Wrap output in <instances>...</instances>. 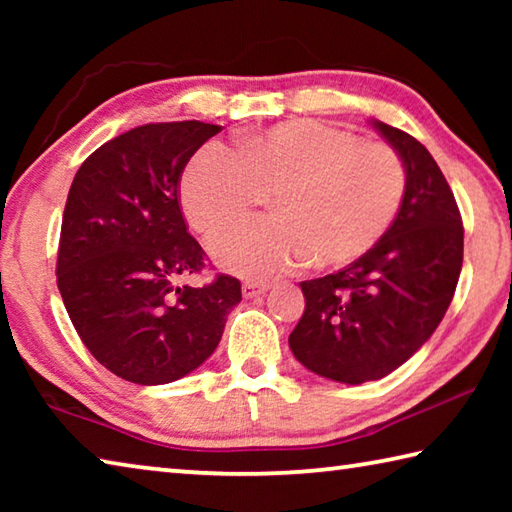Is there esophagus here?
<instances>
[{"mask_svg":"<svg viewBox=\"0 0 512 512\" xmlns=\"http://www.w3.org/2000/svg\"><path fill=\"white\" fill-rule=\"evenodd\" d=\"M268 291V284L266 282H244L241 284V293H244V298H257L262 296V293Z\"/></svg>","mask_w":512,"mask_h":512,"instance_id":"esophagus-1","label":"esophagus"}]
</instances>
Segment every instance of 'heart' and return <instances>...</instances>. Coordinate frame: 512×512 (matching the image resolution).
I'll use <instances>...</instances> for the list:
<instances>
[{
  "label": "heart",
  "mask_w": 512,
  "mask_h": 512,
  "mask_svg": "<svg viewBox=\"0 0 512 512\" xmlns=\"http://www.w3.org/2000/svg\"><path fill=\"white\" fill-rule=\"evenodd\" d=\"M404 189V164L391 146L320 121H284L241 137L239 158L219 144L198 151L180 178V205L210 237L273 194L275 216L210 244L225 271L262 280L305 262L320 271L357 262L393 225Z\"/></svg>",
  "instance_id": "heart-1"
}]
</instances>
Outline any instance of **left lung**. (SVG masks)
Returning <instances> with one entry per match:
<instances>
[{
    "instance_id": "8db88e82",
    "label": "left lung",
    "mask_w": 512,
    "mask_h": 512,
    "mask_svg": "<svg viewBox=\"0 0 512 512\" xmlns=\"http://www.w3.org/2000/svg\"><path fill=\"white\" fill-rule=\"evenodd\" d=\"M406 171L402 207L379 244L343 271L300 282L305 314L289 348L316 375L363 384L409 361L443 320L463 266V223L443 171L400 128L370 119Z\"/></svg>"
}]
</instances>
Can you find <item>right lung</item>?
<instances>
[{"mask_svg": "<svg viewBox=\"0 0 512 512\" xmlns=\"http://www.w3.org/2000/svg\"><path fill=\"white\" fill-rule=\"evenodd\" d=\"M221 131L203 121L133 128L99 146L69 187L58 246V291L85 348L142 386L189 375L221 341L241 284L205 268L178 187L189 158Z\"/></svg>", "mask_w": 512, "mask_h": 512, "instance_id": "right-lung-1", "label": "right lung"}]
</instances>
